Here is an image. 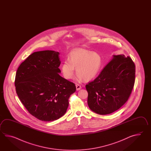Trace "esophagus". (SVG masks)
Here are the masks:
<instances>
[{
  "mask_svg": "<svg viewBox=\"0 0 151 151\" xmlns=\"http://www.w3.org/2000/svg\"><path fill=\"white\" fill-rule=\"evenodd\" d=\"M76 89H77V91H79V90H80L81 89V87L80 86V85H79V84H77L76 83Z\"/></svg>",
  "mask_w": 151,
  "mask_h": 151,
  "instance_id": "esophagus-1",
  "label": "esophagus"
}]
</instances>
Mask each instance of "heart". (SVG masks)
Returning <instances> with one entry per match:
<instances>
[{
	"instance_id": "obj_1",
	"label": "heart",
	"mask_w": 151,
	"mask_h": 151,
	"mask_svg": "<svg viewBox=\"0 0 151 151\" xmlns=\"http://www.w3.org/2000/svg\"><path fill=\"white\" fill-rule=\"evenodd\" d=\"M103 59L96 52L82 48L75 49L69 53L68 59L63 61L61 71L67 79H71L77 72V80L90 81L98 76L101 70Z\"/></svg>"
}]
</instances>
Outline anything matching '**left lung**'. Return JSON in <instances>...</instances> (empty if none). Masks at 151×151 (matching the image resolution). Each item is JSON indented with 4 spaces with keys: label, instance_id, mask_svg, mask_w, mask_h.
Returning <instances> with one entry per match:
<instances>
[{
    "label": "left lung",
    "instance_id": "left-lung-1",
    "mask_svg": "<svg viewBox=\"0 0 151 151\" xmlns=\"http://www.w3.org/2000/svg\"><path fill=\"white\" fill-rule=\"evenodd\" d=\"M135 68L129 57L113 55L99 76L86 85L90 109L97 114L106 115L124 105L134 85Z\"/></svg>",
    "mask_w": 151,
    "mask_h": 151
}]
</instances>
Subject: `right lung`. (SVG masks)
Instances as JSON below:
<instances>
[{
    "mask_svg": "<svg viewBox=\"0 0 151 151\" xmlns=\"http://www.w3.org/2000/svg\"><path fill=\"white\" fill-rule=\"evenodd\" d=\"M58 52H35L17 71V94L29 112L36 118L52 122L64 116L75 84L61 77Z\"/></svg>",
    "mask_w": 151,
    "mask_h": 151,
    "instance_id": "right-lung-1",
    "label": "right lung"
}]
</instances>
